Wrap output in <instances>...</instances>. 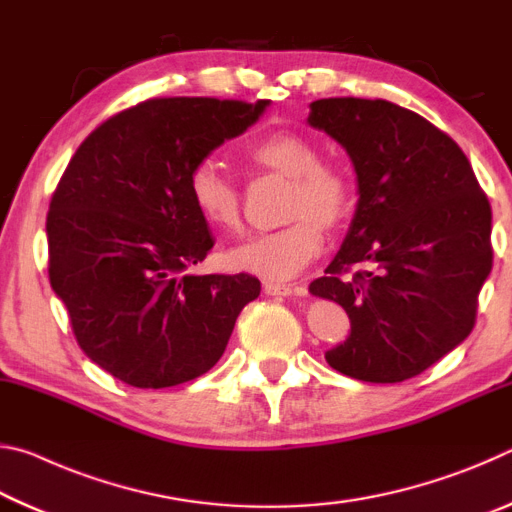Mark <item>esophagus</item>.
<instances>
[{
	"label": "esophagus",
	"instance_id": "esophagus-1",
	"mask_svg": "<svg viewBox=\"0 0 512 512\" xmlns=\"http://www.w3.org/2000/svg\"><path fill=\"white\" fill-rule=\"evenodd\" d=\"M264 293H266V296H275V298H287V296H293V293H302V289L293 287V284L264 282Z\"/></svg>",
	"mask_w": 512,
	"mask_h": 512
}]
</instances>
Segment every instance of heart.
Segmentation results:
<instances>
[{"mask_svg": "<svg viewBox=\"0 0 512 512\" xmlns=\"http://www.w3.org/2000/svg\"><path fill=\"white\" fill-rule=\"evenodd\" d=\"M246 160L259 169L289 178L282 216L289 223L257 232L228 250L235 271L253 273L271 282L296 277L323 250V232L348 219L354 189L348 171L320 160L318 146L291 131L268 133L244 149ZM189 198L205 223L235 230L241 221L239 187L214 160L196 162L187 178Z\"/></svg>", "mask_w": 512, "mask_h": 512, "instance_id": "1", "label": "heart"}]
</instances>
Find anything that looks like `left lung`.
Instances as JSON below:
<instances>
[{
  "mask_svg": "<svg viewBox=\"0 0 512 512\" xmlns=\"http://www.w3.org/2000/svg\"><path fill=\"white\" fill-rule=\"evenodd\" d=\"M309 108V124L348 151L359 187L341 250L309 284L350 316V336L325 359L372 384L411 379L472 332L492 268L488 196L461 146L413 110L354 97Z\"/></svg>",
  "mask_w": 512,
  "mask_h": 512,
  "instance_id": "left-lung-1",
  "label": "left lung"
}]
</instances>
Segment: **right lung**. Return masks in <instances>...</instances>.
Instances as JSON below:
<instances>
[{
	"label": "right lung",
	"instance_id": "add662e5",
	"mask_svg": "<svg viewBox=\"0 0 512 512\" xmlns=\"http://www.w3.org/2000/svg\"><path fill=\"white\" fill-rule=\"evenodd\" d=\"M271 101L149 99L85 137L47 214L49 282L81 350L135 388H167L221 359L257 277L189 275L214 241L187 178Z\"/></svg>",
	"mask_w": 512,
	"mask_h": 512
}]
</instances>
